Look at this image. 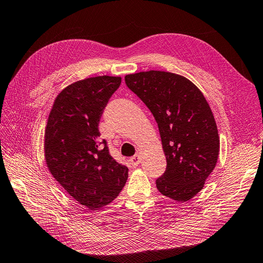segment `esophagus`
<instances>
[{"label":"esophagus","mask_w":263,"mask_h":263,"mask_svg":"<svg viewBox=\"0 0 263 263\" xmlns=\"http://www.w3.org/2000/svg\"><path fill=\"white\" fill-rule=\"evenodd\" d=\"M130 164L133 165V166H137L138 164H139V162H140V156L137 154V155H135L134 157H132L130 158Z\"/></svg>","instance_id":"esophagus-1"}]
</instances>
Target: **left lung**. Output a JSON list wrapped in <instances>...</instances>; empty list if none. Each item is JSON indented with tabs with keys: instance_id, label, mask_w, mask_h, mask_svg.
<instances>
[{
	"instance_id": "8db88e82",
	"label": "left lung",
	"mask_w": 263,
	"mask_h": 263,
	"mask_svg": "<svg viewBox=\"0 0 263 263\" xmlns=\"http://www.w3.org/2000/svg\"><path fill=\"white\" fill-rule=\"evenodd\" d=\"M125 82L159 127L166 170L156 181L158 191L177 202L191 200L204 187L219 154L217 125L208 101L192 81L166 71L127 74Z\"/></svg>"
}]
</instances>
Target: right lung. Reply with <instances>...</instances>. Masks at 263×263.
I'll use <instances>...</instances> for the list:
<instances>
[{
    "label": "right lung",
    "mask_w": 263,
    "mask_h": 263,
    "mask_svg": "<svg viewBox=\"0 0 263 263\" xmlns=\"http://www.w3.org/2000/svg\"><path fill=\"white\" fill-rule=\"evenodd\" d=\"M121 77L86 78L55 98L45 128L44 154L52 177L78 203L95 211L118 196L128 168L110 157L100 141L99 122Z\"/></svg>",
    "instance_id": "1"
}]
</instances>
